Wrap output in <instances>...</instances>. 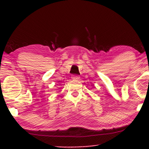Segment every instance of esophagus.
<instances>
[{
    "mask_svg": "<svg viewBox=\"0 0 149 149\" xmlns=\"http://www.w3.org/2000/svg\"><path fill=\"white\" fill-rule=\"evenodd\" d=\"M71 78H72V79H73V80H79L80 76H78V75H73V76H72V77H71Z\"/></svg>",
    "mask_w": 149,
    "mask_h": 149,
    "instance_id": "34e87169",
    "label": "esophagus"
}]
</instances>
